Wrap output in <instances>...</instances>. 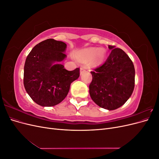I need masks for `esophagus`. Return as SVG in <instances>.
<instances>
[{"mask_svg": "<svg viewBox=\"0 0 159 159\" xmlns=\"http://www.w3.org/2000/svg\"><path fill=\"white\" fill-rule=\"evenodd\" d=\"M86 69V68L85 66H81V68H80V74H82L84 72V71H85V70Z\"/></svg>", "mask_w": 159, "mask_h": 159, "instance_id": "esophagus-1", "label": "esophagus"}]
</instances>
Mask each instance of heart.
<instances>
[{"label":"heart","instance_id":"heart-1","mask_svg":"<svg viewBox=\"0 0 159 159\" xmlns=\"http://www.w3.org/2000/svg\"><path fill=\"white\" fill-rule=\"evenodd\" d=\"M105 55V52L103 48L97 50L95 48H89L82 52L81 57L83 60H88L93 56V60L95 63H100L103 60Z\"/></svg>","mask_w":159,"mask_h":159}]
</instances>
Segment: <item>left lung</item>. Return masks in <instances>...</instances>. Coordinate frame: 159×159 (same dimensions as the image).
Wrapping results in <instances>:
<instances>
[{
    "label": "left lung",
    "instance_id": "8db88e82",
    "mask_svg": "<svg viewBox=\"0 0 159 159\" xmlns=\"http://www.w3.org/2000/svg\"><path fill=\"white\" fill-rule=\"evenodd\" d=\"M111 54L104 63L91 71L93 79L89 95L99 107L116 109L131 97L134 88V71L132 60L123 50L109 45Z\"/></svg>",
    "mask_w": 159,
    "mask_h": 159
}]
</instances>
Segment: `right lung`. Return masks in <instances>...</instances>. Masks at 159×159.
<instances>
[{
	"label": "right lung",
	"mask_w": 159,
	"mask_h": 159,
	"mask_svg": "<svg viewBox=\"0 0 159 159\" xmlns=\"http://www.w3.org/2000/svg\"><path fill=\"white\" fill-rule=\"evenodd\" d=\"M64 42L47 39L38 43L28 55L24 68V85L37 104L52 107L60 103L68 95L70 84L80 76V68L68 71L55 61L66 55Z\"/></svg>",
	"instance_id": "right-lung-1"
}]
</instances>
